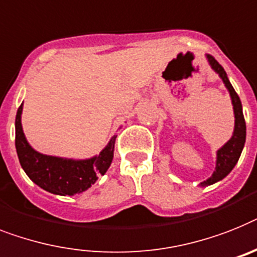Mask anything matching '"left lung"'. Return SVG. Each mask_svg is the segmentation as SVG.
Returning a JSON list of instances; mask_svg holds the SVG:
<instances>
[{"label": "left lung", "instance_id": "left-lung-1", "mask_svg": "<svg viewBox=\"0 0 257 257\" xmlns=\"http://www.w3.org/2000/svg\"><path fill=\"white\" fill-rule=\"evenodd\" d=\"M205 56H206V60L210 67H211V69L219 76L226 89L230 93L231 103H232V109H234L235 122L234 131H232L231 138L217 151L215 171L213 172V175L210 176L209 179L200 184V186H203V188L213 185L215 182L223 180L234 169L239 158H240V154L243 151V148H244L245 143V120L244 115H243V107H241L240 98H239V95L236 94V92H235L232 85H231L227 73L222 68V65L213 56H210V55H205Z\"/></svg>", "mask_w": 257, "mask_h": 257}]
</instances>
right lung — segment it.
<instances>
[{
	"mask_svg": "<svg viewBox=\"0 0 257 257\" xmlns=\"http://www.w3.org/2000/svg\"><path fill=\"white\" fill-rule=\"evenodd\" d=\"M23 103L16 116V148L19 163L29 179L39 188L57 196H75L88 190L105 175L114 158L115 135L105 148L89 159H68L40 154L27 142L22 127Z\"/></svg>",
	"mask_w": 257,
	"mask_h": 257,
	"instance_id": "right-lung-1",
	"label": "right lung"
}]
</instances>
